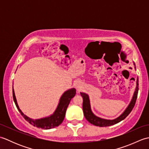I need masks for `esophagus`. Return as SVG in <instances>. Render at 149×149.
I'll return each instance as SVG.
<instances>
[{"instance_id": "1", "label": "esophagus", "mask_w": 149, "mask_h": 149, "mask_svg": "<svg viewBox=\"0 0 149 149\" xmlns=\"http://www.w3.org/2000/svg\"><path fill=\"white\" fill-rule=\"evenodd\" d=\"M75 88H76L77 90H79L82 88V86H83V84H82V83L80 81H77L75 84Z\"/></svg>"}]
</instances>
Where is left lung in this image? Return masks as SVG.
<instances>
[{
    "mask_svg": "<svg viewBox=\"0 0 149 149\" xmlns=\"http://www.w3.org/2000/svg\"><path fill=\"white\" fill-rule=\"evenodd\" d=\"M133 64L134 66V68L136 70L135 63H133ZM138 92V78L137 77L136 86L135 91L130 103H129L128 106L127 107V108L125 109L124 111H123L121 115H120L118 117H117L116 118L113 119V120H107V119L102 118H100V117H99L96 116L95 115H94L91 109L89 95L85 93L81 92L80 93L83 99V113H84V115L85 116V118H86V119L88 120V121L90 123H91V124L96 126H99V127H107V126L115 125L116 123L121 122L122 120H124L126 117L129 115V114L131 112L132 109H133V107L135 105L136 100V99H137Z\"/></svg>",
    "mask_w": 149,
    "mask_h": 149,
    "instance_id": "1",
    "label": "left lung"
}]
</instances>
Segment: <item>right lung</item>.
Instances as JSON below:
<instances>
[{"label":"right lung","instance_id":"add662e5","mask_svg":"<svg viewBox=\"0 0 149 149\" xmlns=\"http://www.w3.org/2000/svg\"><path fill=\"white\" fill-rule=\"evenodd\" d=\"M75 93H76V90L74 88L66 90L63 93L61 98H60L58 105L53 114L49 116L45 117V118L34 120L28 117L26 115H24L20 109L19 108L17 99H16L15 97L13 86V97L14 102L19 112L21 113L22 116L24 117L26 121L31 123V125L34 126V127L42 128L43 129H52L58 127V126L61 124L65 118L66 111L68 106V104L72 98L75 95Z\"/></svg>","mask_w":149,"mask_h":149}]
</instances>
